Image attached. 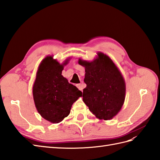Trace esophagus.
Returning <instances> with one entry per match:
<instances>
[{
  "label": "esophagus",
  "instance_id": "esophagus-1",
  "mask_svg": "<svg viewBox=\"0 0 160 160\" xmlns=\"http://www.w3.org/2000/svg\"><path fill=\"white\" fill-rule=\"evenodd\" d=\"M77 87L78 88H79V90L83 91V88H84L85 86H84V85H83V83H80V84H77Z\"/></svg>",
  "mask_w": 160,
  "mask_h": 160
}]
</instances>
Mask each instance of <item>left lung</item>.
Here are the masks:
<instances>
[{
	"instance_id": "left-lung-1",
	"label": "left lung",
	"mask_w": 160,
	"mask_h": 160,
	"mask_svg": "<svg viewBox=\"0 0 160 160\" xmlns=\"http://www.w3.org/2000/svg\"><path fill=\"white\" fill-rule=\"evenodd\" d=\"M92 62L79 59L85 68L83 101L97 118L112 119L121 109L125 98V79L111 58L101 52Z\"/></svg>"
}]
</instances>
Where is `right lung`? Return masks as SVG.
<instances>
[{
  "label": "right lung",
  "instance_id": "right-lung-1",
  "mask_svg": "<svg viewBox=\"0 0 160 160\" xmlns=\"http://www.w3.org/2000/svg\"><path fill=\"white\" fill-rule=\"evenodd\" d=\"M70 58L59 63L53 56L41 62L33 86V96L38 113L52 123L62 122L69 115L72 105L82 92L69 83L62 74Z\"/></svg>",
  "mask_w": 160,
  "mask_h": 160
}]
</instances>
